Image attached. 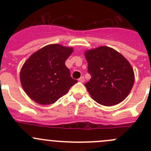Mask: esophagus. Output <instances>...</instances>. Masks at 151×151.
Listing matches in <instances>:
<instances>
[{
    "mask_svg": "<svg viewBox=\"0 0 151 151\" xmlns=\"http://www.w3.org/2000/svg\"><path fill=\"white\" fill-rule=\"evenodd\" d=\"M79 81H80V83H84V82H85V77H83H83H81L80 79H79Z\"/></svg>",
    "mask_w": 151,
    "mask_h": 151,
    "instance_id": "obj_1",
    "label": "esophagus"
}]
</instances>
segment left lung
Listing matches in <instances>:
<instances>
[{
    "mask_svg": "<svg viewBox=\"0 0 151 151\" xmlns=\"http://www.w3.org/2000/svg\"><path fill=\"white\" fill-rule=\"evenodd\" d=\"M91 80L85 85L92 99L104 106L119 104L127 97L134 74L129 62L109 47H99L85 52Z\"/></svg>",
    "mask_w": 151,
    "mask_h": 151,
    "instance_id": "obj_1",
    "label": "left lung"
}]
</instances>
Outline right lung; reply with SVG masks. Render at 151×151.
Returning a JSON list of instances; mask_svg holds the SVG:
<instances>
[{
    "instance_id": "obj_1",
    "label": "right lung",
    "mask_w": 151,
    "mask_h": 151,
    "mask_svg": "<svg viewBox=\"0 0 151 151\" xmlns=\"http://www.w3.org/2000/svg\"><path fill=\"white\" fill-rule=\"evenodd\" d=\"M72 52V47L53 44L42 47L25 62L19 74L21 85L35 102L53 104L77 83L65 65Z\"/></svg>"
}]
</instances>
